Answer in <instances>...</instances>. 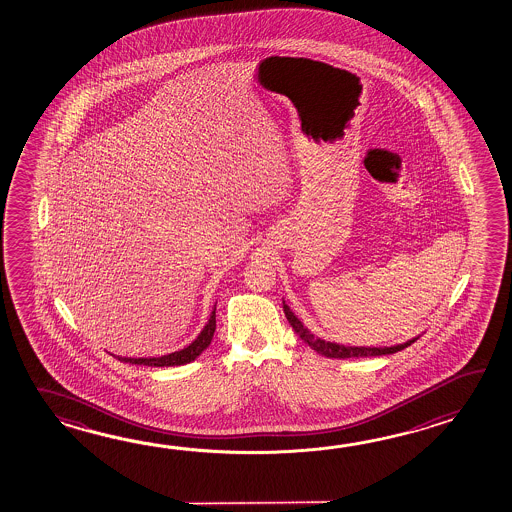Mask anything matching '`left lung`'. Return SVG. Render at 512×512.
<instances>
[{
    "mask_svg": "<svg viewBox=\"0 0 512 512\" xmlns=\"http://www.w3.org/2000/svg\"><path fill=\"white\" fill-rule=\"evenodd\" d=\"M284 308V315H286V319H288V323L292 324L293 330H295V334L299 335L301 339H303L306 345L310 346L312 350H315L317 354L324 355V357H332V359H348V357H372V355H388V354H396L399 350H403V348H407V346L412 345L414 341H418V337H414V339H410L407 343H403V345H394V346H345V345H337V343H330V341H324L321 337H317V335H313L306 326H304L295 315H293L292 310H290V306L288 304H284L282 306Z\"/></svg>",
    "mask_w": 512,
    "mask_h": 512,
    "instance_id": "8db88e82",
    "label": "left lung"
}]
</instances>
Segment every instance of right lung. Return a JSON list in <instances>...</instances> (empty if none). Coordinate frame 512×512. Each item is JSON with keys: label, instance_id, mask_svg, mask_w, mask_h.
<instances>
[{"label": "right lung", "instance_id": "add662e5", "mask_svg": "<svg viewBox=\"0 0 512 512\" xmlns=\"http://www.w3.org/2000/svg\"><path fill=\"white\" fill-rule=\"evenodd\" d=\"M215 328H217V321H215V308H213V312L209 315L208 324L202 328L199 337H197L191 345L186 346V348H182V350H178V352H173V354L162 355V357H138V359H136V357H120V355H116V359L122 361V363H129V365H186V363L195 361V359L208 348L211 339H213V334H215Z\"/></svg>", "mask_w": 512, "mask_h": 512}]
</instances>
